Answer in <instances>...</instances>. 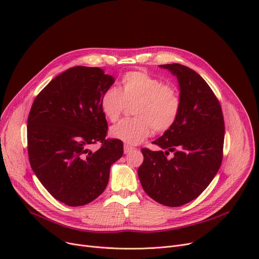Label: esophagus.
Masks as SVG:
<instances>
[{
    "label": "esophagus",
    "mask_w": 259,
    "mask_h": 259,
    "mask_svg": "<svg viewBox=\"0 0 259 259\" xmlns=\"http://www.w3.org/2000/svg\"><path fill=\"white\" fill-rule=\"evenodd\" d=\"M133 150H134L133 147L128 146V145H125V146H124V152H125V154H128V153H130L131 151H133Z\"/></svg>",
    "instance_id": "esophagus-1"
}]
</instances>
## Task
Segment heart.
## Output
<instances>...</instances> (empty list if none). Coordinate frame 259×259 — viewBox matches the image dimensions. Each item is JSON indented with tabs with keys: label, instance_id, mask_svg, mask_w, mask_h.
Returning <instances> with one entry per match:
<instances>
[{
	"label": "heart",
	"instance_id": "heart-1",
	"mask_svg": "<svg viewBox=\"0 0 259 259\" xmlns=\"http://www.w3.org/2000/svg\"><path fill=\"white\" fill-rule=\"evenodd\" d=\"M128 104H135L131 119H124L110 129L113 139L138 145L155 132H165L178 119L181 95L172 85L162 84L145 71H131L121 78V87L108 88L101 98L104 115L116 121Z\"/></svg>",
	"mask_w": 259,
	"mask_h": 259
}]
</instances>
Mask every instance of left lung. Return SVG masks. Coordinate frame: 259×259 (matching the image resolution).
<instances>
[{"label": "left lung", "mask_w": 259, "mask_h": 259, "mask_svg": "<svg viewBox=\"0 0 259 259\" xmlns=\"http://www.w3.org/2000/svg\"><path fill=\"white\" fill-rule=\"evenodd\" d=\"M159 67L178 78L181 111L173 126L152 142L158 151L142 149L144 161L138 174L152 199L180 207L201 194L219 171L225 122L220 102L198 73L181 64Z\"/></svg>", "instance_id": "1"}]
</instances>
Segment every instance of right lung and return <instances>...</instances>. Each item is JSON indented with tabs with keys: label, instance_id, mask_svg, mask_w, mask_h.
Returning a JSON list of instances; mask_svg holds the SVG:
<instances>
[{
	"label": "right lung",
	"instance_id": "1",
	"mask_svg": "<svg viewBox=\"0 0 259 259\" xmlns=\"http://www.w3.org/2000/svg\"><path fill=\"white\" fill-rule=\"evenodd\" d=\"M114 77L98 67L66 70L39 92L27 120L30 166L47 191L70 207L84 206L107 187L113 162L124 153L122 142L106 140L103 93ZM100 142L101 148L90 147Z\"/></svg>",
	"mask_w": 259,
	"mask_h": 259
}]
</instances>
